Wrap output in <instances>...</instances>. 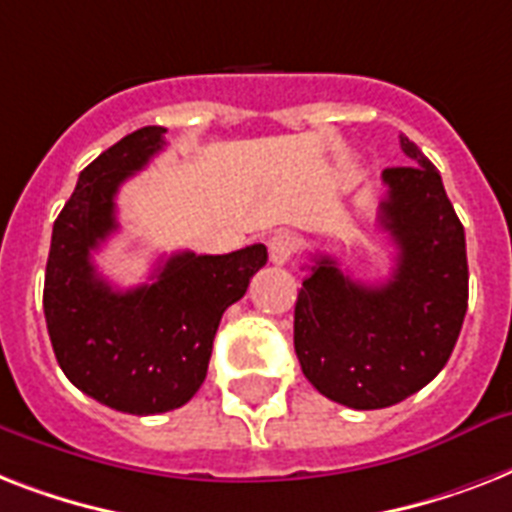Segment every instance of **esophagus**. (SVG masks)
<instances>
[{
    "label": "esophagus",
    "mask_w": 512,
    "mask_h": 512,
    "mask_svg": "<svg viewBox=\"0 0 512 512\" xmlns=\"http://www.w3.org/2000/svg\"><path fill=\"white\" fill-rule=\"evenodd\" d=\"M295 249H297V239L289 231L273 233L271 239H268V252H271V260L276 265L289 263L292 255H295Z\"/></svg>",
    "instance_id": "1"
}]
</instances>
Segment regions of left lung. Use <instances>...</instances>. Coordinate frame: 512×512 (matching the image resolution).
Listing matches in <instances>:
<instances>
[{
	"label": "left lung",
	"instance_id": "8db88e82",
	"mask_svg": "<svg viewBox=\"0 0 512 512\" xmlns=\"http://www.w3.org/2000/svg\"><path fill=\"white\" fill-rule=\"evenodd\" d=\"M406 167L382 172L380 225L396 244L385 284L366 287L313 255L295 303V353L321 396L350 409L404 401L446 366L468 311L465 228L430 159L401 135Z\"/></svg>",
	"mask_w": 512,
	"mask_h": 512
}]
</instances>
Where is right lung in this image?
Listing matches in <instances>:
<instances>
[{
    "label": "right lung",
    "mask_w": 512,
    "mask_h": 512,
    "mask_svg": "<svg viewBox=\"0 0 512 512\" xmlns=\"http://www.w3.org/2000/svg\"><path fill=\"white\" fill-rule=\"evenodd\" d=\"M164 127H143L84 167L52 225L44 319L60 369L76 388L127 414L188 404L207 377L212 340L228 305L268 260L263 244L231 255L177 252L151 284L114 289L92 252L119 228L116 191L164 148Z\"/></svg>",
    "instance_id": "1"
}]
</instances>
